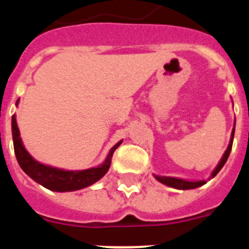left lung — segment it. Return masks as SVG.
Listing matches in <instances>:
<instances>
[{"mask_svg":"<svg viewBox=\"0 0 249 249\" xmlns=\"http://www.w3.org/2000/svg\"><path fill=\"white\" fill-rule=\"evenodd\" d=\"M234 128H236V120H234V126H233L232 133H231V140L230 143H228L227 149L224 151L223 156L219 160L218 164L215 166V168L213 169L212 173H211L208 181L211 178L215 177V175L219 172L222 169V167L224 166V163L227 162L228 157H230L231 149H232V143H233V137H234ZM153 177L157 179L158 182H160L162 184H166L168 187H172V188H176V190H195V188H198V187L203 186V184L207 183L206 179H198V181H191V179H184V178H178V177H168V176H158L153 175Z\"/></svg>","mask_w":249,"mask_h":249,"instance_id":"obj_1","label":"left lung"}]
</instances>
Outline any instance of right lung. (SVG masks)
<instances>
[{
    "label": "right lung",
    "instance_id": "add662e5",
    "mask_svg": "<svg viewBox=\"0 0 249 249\" xmlns=\"http://www.w3.org/2000/svg\"><path fill=\"white\" fill-rule=\"evenodd\" d=\"M18 102L19 100H17L16 106H18ZM12 140L17 162H18L19 167L23 169V172L28 177L32 178L35 182L47 190L53 191V192H73V191L82 190L86 187L92 186L93 183L100 181L101 178L108 172L113 152L120 147L123 141L121 140L109 149L106 160L98 166L87 169L70 171V169L57 168V167L41 163L28 153L25 144L22 142L19 128L17 126L16 114L12 116Z\"/></svg>",
    "mask_w": 249,
    "mask_h": 249
}]
</instances>
